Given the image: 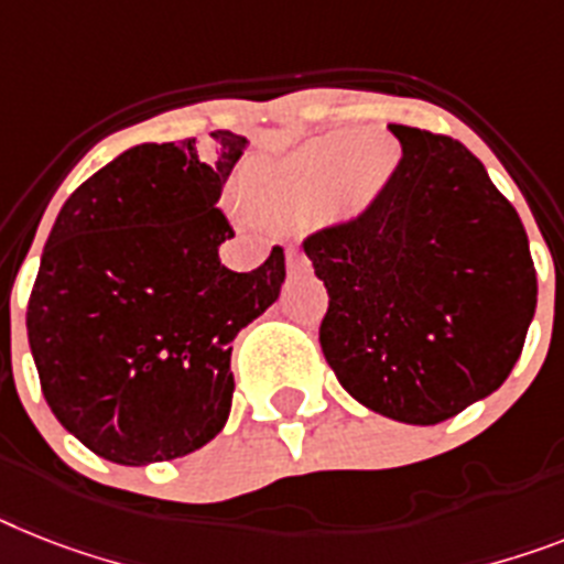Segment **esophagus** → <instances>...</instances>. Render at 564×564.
I'll return each instance as SVG.
<instances>
[{
	"label": "esophagus",
	"instance_id": "1",
	"mask_svg": "<svg viewBox=\"0 0 564 564\" xmlns=\"http://www.w3.org/2000/svg\"><path fill=\"white\" fill-rule=\"evenodd\" d=\"M311 268V259L300 248H288V271L302 273Z\"/></svg>",
	"mask_w": 564,
	"mask_h": 564
}]
</instances>
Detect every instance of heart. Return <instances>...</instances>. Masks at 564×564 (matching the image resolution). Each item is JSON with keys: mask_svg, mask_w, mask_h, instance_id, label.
I'll list each match as a JSON object with an SVG mask.
<instances>
[{"mask_svg": "<svg viewBox=\"0 0 564 564\" xmlns=\"http://www.w3.org/2000/svg\"><path fill=\"white\" fill-rule=\"evenodd\" d=\"M398 158V143L386 134H325L296 149L285 161L256 170L248 189L256 207L273 218L293 216L323 202L337 184L346 202L362 204L392 175Z\"/></svg>", "mask_w": 564, "mask_h": 564, "instance_id": "1", "label": "heart"}]
</instances>
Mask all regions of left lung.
<instances>
[{
    "instance_id": "obj_1",
    "label": "left lung",
    "mask_w": 564,
    "mask_h": 564,
    "mask_svg": "<svg viewBox=\"0 0 564 564\" xmlns=\"http://www.w3.org/2000/svg\"><path fill=\"white\" fill-rule=\"evenodd\" d=\"M403 158L357 216L302 248L328 288L319 346L377 415L432 426L499 389L536 311L522 218L449 134L389 126Z\"/></svg>"
}]
</instances>
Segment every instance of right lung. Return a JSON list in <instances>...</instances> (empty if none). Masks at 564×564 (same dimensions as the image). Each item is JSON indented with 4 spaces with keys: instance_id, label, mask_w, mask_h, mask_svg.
Returning <instances> with one entry per match:
<instances>
[{
    "instance_id": "right-lung-1",
    "label": "right lung",
    "mask_w": 564,
    "mask_h": 564,
    "mask_svg": "<svg viewBox=\"0 0 564 564\" xmlns=\"http://www.w3.org/2000/svg\"><path fill=\"white\" fill-rule=\"evenodd\" d=\"M227 129L126 149L68 195L28 300L42 394L74 438L126 467L202 449L227 423L232 339L271 308L285 250L227 271L218 207L245 149Z\"/></svg>"
}]
</instances>
